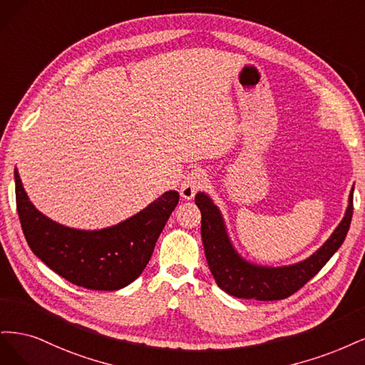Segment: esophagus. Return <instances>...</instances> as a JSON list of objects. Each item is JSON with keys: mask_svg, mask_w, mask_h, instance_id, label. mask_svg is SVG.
I'll use <instances>...</instances> for the list:
<instances>
[{"mask_svg": "<svg viewBox=\"0 0 365 365\" xmlns=\"http://www.w3.org/2000/svg\"><path fill=\"white\" fill-rule=\"evenodd\" d=\"M206 182V174L202 170H192L180 185V195L185 200H192L200 190H203Z\"/></svg>", "mask_w": 365, "mask_h": 365, "instance_id": "obj_1", "label": "esophagus"}]
</instances>
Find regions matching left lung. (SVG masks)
Listing matches in <instances>:
<instances>
[{
	"label": "left lung",
	"instance_id": "8db88e82",
	"mask_svg": "<svg viewBox=\"0 0 365 365\" xmlns=\"http://www.w3.org/2000/svg\"><path fill=\"white\" fill-rule=\"evenodd\" d=\"M202 212V240L205 255L217 285L230 296L253 300H282L309 282L344 242L354 215V187L349 195L344 218L319 250L308 259L285 267H262L245 261L229 238L220 209L205 192L195 195Z\"/></svg>",
	"mask_w": 365,
	"mask_h": 365
}]
</instances>
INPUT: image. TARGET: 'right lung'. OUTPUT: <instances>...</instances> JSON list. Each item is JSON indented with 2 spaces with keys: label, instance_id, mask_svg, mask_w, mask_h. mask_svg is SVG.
Segmentation results:
<instances>
[{
  "label": "right lung",
  "instance_id": "1",
  "mask_svg": "<svg viewBox=\"0 0 365 365\" xmlns=\"http://www.w3.org/2000/svg\"><path fill=\"white\" fill-rule=\"evenodd\" d=\"M16 209L31 252L77 287L115 291L132 284L147 267L160 232L179 203L167 191L136 215L101 230L58 225L33 206L15 168Z\"/></svg>",
  "mask_w": 365,
  "mask_h": 365
}]
</instances>
